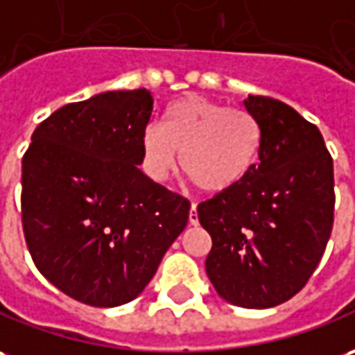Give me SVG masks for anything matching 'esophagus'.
<instances>
[{
  "label": "esophagus",
  "instance_id": "esophagus-1",
  "mask_svg": "<svg viewBox=\"0 0 355 355\" xmlns=\"http://www.w3.org/2000/svg\"><path fill=\"white\" fill-rule=\"evenodd\" d=\"M197 222H199V214H197V205L193 202L191 210H189V224H193V226H195Z\"/></svg>",
  "mask_w": 355,
  "mask_h": 355
}]
</instances>
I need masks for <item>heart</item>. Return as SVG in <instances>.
<instances>
[{
	"label": "heart",
	"mask_w": 355,
	"mask_h": 355,
	"mask_svg": "<svg viewBox=\"0 0 355 355\" xmlns=\"http://www.w3.org/2000/svg\"><path fill=\"white\" fill-rule=\"evenodd\" d=\"M261 150V127L245 110L226 107L199 96L175 100L164 110L160 127H146L141 139L145 172L166 182L178 166L209 193L236 187Z\"/></svg>",
	"instance_id": "heart-1"
}]
</instances>
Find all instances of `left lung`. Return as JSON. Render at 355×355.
Here are the masks:
<instances>
[{
  "label": "left lung",
  "mask_w": 355,
  "mask_h": 355,
  "mask_svg": "<svg viewBox=\"0 0 355 355\" xmlns=\"http://www.w3.org/2000/svg\"><path fill=\"white\" fill-rule=\"evenodd\" d=\"M261 127L259 162L228 191L197 207L212 238L207 275L220 297L266 309L311 278L334 222V170L321 131L294 107L249 96Z\"/></svg>",
  "instance_id": "obj_1"
}]
</instances>
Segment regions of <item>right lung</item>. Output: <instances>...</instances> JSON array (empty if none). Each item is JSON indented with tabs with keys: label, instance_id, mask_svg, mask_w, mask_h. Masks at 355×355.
<instances>
[{
	"label": "right lung",
	"instance_id": "1",
	"mask_svg": "<svg viewBox=\"0 0 355 355\" xmlns=\"http://www.w3.org/2000/svg\"><path fill=\"white\" fill-rule=\"evenodd\" d=\"M153 104L146 89L67 104L34 129L23 156L26 248L80 304L135 300L187 226L191 202L139 170Z\"/></svg>",
	"mask_w": 355,
	"mask_h": 355
}]
</instances>
